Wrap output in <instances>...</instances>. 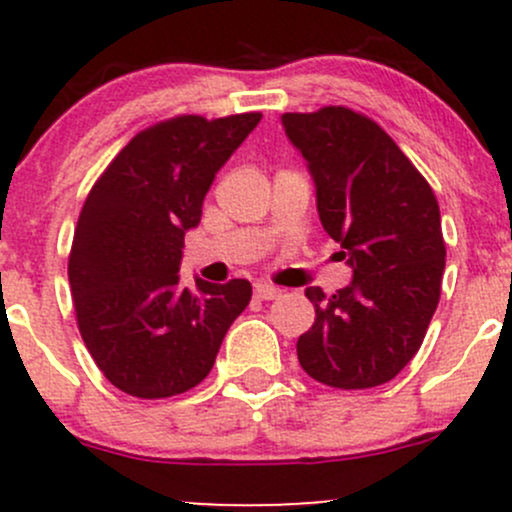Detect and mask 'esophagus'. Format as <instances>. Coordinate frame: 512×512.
I'll list each match as a JSON object with an SVG mask.
<instances>
[{
    "mask_svg": "<svg viewBox=\"0 0 512 512\" xmlns=\"http://www.w3.org/2000/svg\"><path fill=\"white\" fill-rule=\"evenodd\" d=\"M255 296L260 298V301H274V298L281 296V289H276L272 284H257Z\"/></svg>",
    "mask_w": 512,
    "mask_h": 512,
    "instance_id": "1",
    "label": "esophagus"
}]
</instances>
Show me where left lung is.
I'll use <instances>...</instances> for the list:
<instances>
[{
    "mask_svg": "<svg viewBox=\"0 0 512 512\" xmlns=\"http://www.w3.org/2000/svg\"><path fill=\"white\" fill-rule=\"evenodd\" d=\"M315 182L317 214L342 245L351 284L334 296L308 286L315 322L298 361L317 383L366 390L392 380L419 351L445 269L431 185L373 120L330 105L281 115Z\"/></svg>",
    "mask_w": 512,
    "mask_h": 512,
    "instance_id": "1",
    "label": "left lung"
}]
</instances>
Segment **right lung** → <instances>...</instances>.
<instances>
[{"instance_id":"add662e5","label":"right lung","mask_w":512,"mask_h":512,"mask_svg":"<svg viewBox=\"0 0 512 512\" xmlns=\"http://www.w3.org/2000/svg\"><path fill=\"white\" fill-rule=\"evenodd\" d=\"M260 113L182 115L144 129L88 192L69 255L76 322L96 366L142 399L182 395L214 368L248 308L245 279L180 284L185 233L202 221L211 182Z\"/></svg>"}]
</instances>
